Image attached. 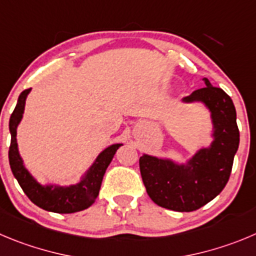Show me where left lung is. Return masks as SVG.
I'll list each match as a JSON object with an SVG mask.
<instances>
[{
  "mask_svg": "<svg viewBox=\"0 0 256 256\" xmlns=\"http://www.w3.org/2000/svg\"><path fill=\"white\" fill-rule=\"evenodd\" d=\"M204 82L206 87L183 97L182 102L202 104L208 110L212 142L184 162L145 152L139 159L149 197L158 206L173 211H196L218 196L230 178L238 149L240 134L232 100L207 78Z\"/></svg>",
  "mask_w": 256,
  "mask_h": 256,
  "instance_id": "8db88e82",
  "label": "left lung"
}]
</instances>
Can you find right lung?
Instances as JSON below:
<instances>
[{"label": "right lung", "instance_id": "obj_1", "mask_svg": "<svg viewBox=\"0 0 256 256\" xmlns=\"http://www.w3.org/2000/svg\"><path fill=\"white\" fill-rule=\"evenodd\" d=\"M31 88L21 92V94L18 96V104L10 117L8 128L11 134V145L8 150V160L14 176L18 179V184L22 188L25 194L30 198L31 202H34L36 206L45 211L56 212V214H73V212L83 211L94 204L107 166L111 163L117 149L122 144L117 142L102 150L92 166L80 176V182L76 184L59 186L52 183L42 184L24 164L16 139L18 126L22 120L26 98Z\"/></svg>", "mask_w": 256, "mask_h": 256}]
</instances>
